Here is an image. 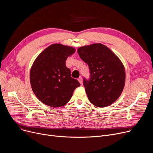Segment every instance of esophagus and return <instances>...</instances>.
I'll list each match as a JSON object with an SVG mask.
<instances>
[{
	"label": "esophagus",
	"instance_id": "34e87169",
	"mask_svg": "<svg viewBox=\"0 0 153 153\" xmlns=\"http://www.w3.org/2000/svg\"><path fill=\"white\" fill-rule=\"evenodd\" d=\"M78 81L81 83V84H82V77L81 76V77H79V78H78Z\"/></svg>",
	"mask_w": 153,
	"mask_h": 153
}]
</instances>
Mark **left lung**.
I'll list each match as a JSON object with an SVG mask.
<instances>
[{"instance_id":"8db88e82","label":"left lung","mask_w":153,"mask_h":153,"mask_svg":"<svg viewBox=\"0 0 153 153\" xmlns=\"http://www.w3.org/2000/svg\"><path fill=\"white\" fill-rule=\"evenodd\" d=\"M77 53L90 69L91 79H84L89 101L99 107L109 106L121 95L125 84V70L118 56L106 46L94 43L80 47Z\"/></svg>"}]
</instances>
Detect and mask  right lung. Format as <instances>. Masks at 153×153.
Wrapping results in <instances>:
<instances>
[{
	"label": "right lung",
	"instance_id": "obj_1",
	"mask_svg": "<svg viewBox=\"0 0 153 153\" xmlns=\"http://www.w3.org/2000/svg\"><path fill=\"white\" fill-rule=\"evenodd\" d=\"M75 51L73 47L53 44L40 53L33 63L30 72L31 89L45 105L64 106L81 85L71 77V70L66 66L68 57Z\"/></svg>",
	"mask_w": 153,
	"mask_h": 153
}]
</instances>
